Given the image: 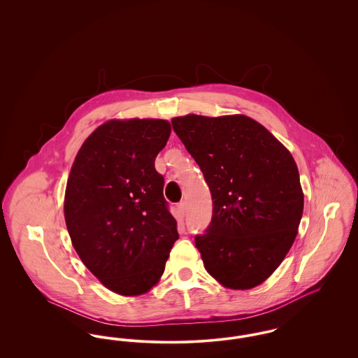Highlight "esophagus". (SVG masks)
Listing matches in <instances>:
<instances>
[{
  "label": "esophagus",
  "instance_id": "obj_1",
  "mask_svg": "<svg viewBox=\"0 0 358 358\" xmlns=\"http://www.w3.org/2000/svg\"><path fill=\"white\" fill-rule=\"evenodd\" d=\"M177 209H178V216L182 220L185 217V213H187V204L182 201V203L177 205Z\"/></svg>",
  "mask_w": 358,
  "mask_h": 358
}]
</instances>
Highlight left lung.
<instances>
[{
    "instance_id": "left-lung-1",
    "label": "left lung",
    "mask_w": 358,
    "mask_h": 358,
    "mask_svg": "<svg viewBox=\"0 0 358 358\" xmlns=\"http://www.w3.org/2000/svg\"><path fill=\"white\" fill-rule=\"evenodd\" d=\"M204 174L213 213L194 243L224 287L250 289L279 267L303 213L299 171L289 150L245 115L171 120Z\"/></svg>"
}]
</instances>
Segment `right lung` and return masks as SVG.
<instances>
[{
  "label": "right lung",
  "instance_id": "right-lung-1",
  "mask_svg": "<svg viewBox=\"0 0 358 358\" xmlns=\"http://www.w3.org/2000/svg\"><path fill=\"white\" fill-rule=\"evenodd\" d=\"M171 131L168 120H108L85 139L71 168L64 217L72 245L120 295L152 289L178 238L154 168Z\"/></svg>",
  "mask_w": 358,
  "mask_h": 358
}]
</instances>
